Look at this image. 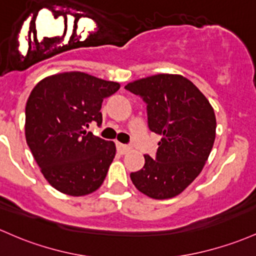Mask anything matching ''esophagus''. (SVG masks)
Wrapping results in <instances>:
<instances>
[{
    "mask_svg": "<svg viewBox=\"0 0 256 256\" xmlns=\"http://www.w3.org/2000/svg\"><path fill=\"white\" fill-rule=\"evenodd\" d=\"M130 150H131L130 146L124 144V143H116V150L119 152L120 154H125V153H128V152Z\"/></svg>",
    "mask_w": 256,
    "mask_h": 256,
    "instance_id": "34e87169",
    "label": "esophagus"
}]
</instances>
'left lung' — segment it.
Wrapping results in <instances>:
<instances>
[{"label": "left lung", "mask_w": 256, "mask_h": 256, "mask_svg": "<svg viewBox=\"0 0 256 256\" xmlns=\"http://www.w3.org/2000/svg\"><path fill=\"white\" fill-rule=\"evenodd\" d=\"M125 88L147 104L148 128L162 136L156 156L146 154L142 169L130 174L131 181L153 199L176 196L200 174L212 152L214 109L196 86L181 75H153Z\"/></svg>", "instance_id": "left-lung-1"}]
</instances>
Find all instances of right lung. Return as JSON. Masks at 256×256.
Listing matches in <instances>:
<instances>
[{
  "instance_id": "right-lung-1",
  "label": "right lung",
  "mask_w": 256,
  "mask_h": 256,
  "mask_svg": "<svg viewBox=\"0 0 256 256\" xmlns=\"http://www.w3.org/2000/svg\"><path fill=\"white\" fill-rule=\"evenodd\" d=\"M120 88L80 72L41 80L25 106V137L44 178L56 190L80 196L104 181L115 144L85 130L102 124L103 100Z\"/></svg>"
}]
</instances>
